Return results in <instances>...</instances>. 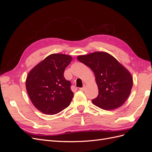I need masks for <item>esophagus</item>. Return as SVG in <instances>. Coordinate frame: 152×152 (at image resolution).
Returning <instances> with one entry per match:
<instances>
[{
    "mask_svg": "<svg viewBox=\"0 0 152 152\" xmlns=\"http://www.w3.org/2000/svg\"><path fill=\"white\" fill-rule=\"evenodd\" d=\"M85 89H86V86L85 85H84V86L82 87H80V88H79V90L80 91H84Z\"/></svg>",
    "mask_w": 152,
    "mask_h": 152,
    "instance_id": "esophagus-1",
    "label": "esophagus"
}]
</instances>
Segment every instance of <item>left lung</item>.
<instances>
[{"label": "left lung", "mask_w": 152, "mask_h": 152, "mask_svg": "<svg viewBox=\"0 0 152 152\" xmlns=\"http://www.w3.org/2000/svg\"><path fill=\"white\" fill-rule=\"evenodd\" d=\"M95 75L99 93L92 102L103 110L116 109L126 102L132 87V75L112 55L95 52L77 57Z\"/></svg>", "instance_id": "left-lung-1"}]
</instances>
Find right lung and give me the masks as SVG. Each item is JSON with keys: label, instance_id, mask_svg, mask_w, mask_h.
<instances>
[{"label": "right lung", "instance_id": "right-lung-1", "mask_svg": "<svg viewBox=\"0 0 152 152\" xmlns=\"http://www.w3.org/2000/svg\"><path fill=\"white\" fill-rule=\"evenodd\" d=\"M72 58L52 54L29 72L26 80L27 93L35 107L47 115H54L70 105L73 93L71 82L64 77V71Z\"/></svg>", "mask_w": 152, "mask_h": 152}]
</instances>
